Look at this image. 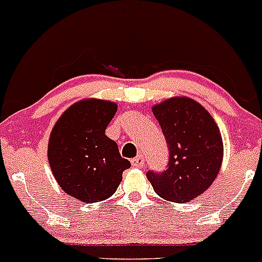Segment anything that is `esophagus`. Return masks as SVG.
Segmentation results:
<instances>
[{
    "mask_svg": "<svg viewBox=\"0 0 262 262\" xmlns=\"http://www.w3.org/2000/svg\"><path fill=\"white\" fill-rule=\"evenodd\" d=\"M131 164H133L134 168H143V165H144V157L142 155H139L135 159L131 160Z\"/></svg>",
    "mask_w": 262,
    "mask_h": 262,
    "instance_id": "obj_1",
    "label": "esophagus"
}]
</instances>
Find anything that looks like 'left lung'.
Segmentation results:
<instances>
[{
  "label": "left lung",
  "instance_id": "8db88e82",
  "mask_svg": "<svg viewBox=\"0 0 262 262\" xmlns=\"http://www.w3.org/2000/svg\"><path fill=\"white\" fill-rule=\"evenodd\" d=\"M169 151L165 170H148L147 178L161 198L189 202L207 190L221 169L223 142L209 111L186 97L152 108Z\"/></svg>",
  "mask_w": 262,
  "mask_h": 262
}]
</instances>
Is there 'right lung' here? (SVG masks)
Returning a JSON list of instances; mask_svg holds the SVG:
<instances>
[{
	"label": "right lung",
	"mask_w": 262,
	"mask_h": 262,
	"mask_svg": "<svg viewBox=\"0 0 262 262\" xmlns=\"http://www.w3.org/2000/svg\"><path fill=\"white\" fill-rule=\"evenodd\" d=\"M117 113L114 102L84 99L60 117L48 143V161L57 184L84 203L107 200L131 166L105 129Z\"/></svg>",
	"instance_id": "obj_1"
}]
</instances>
